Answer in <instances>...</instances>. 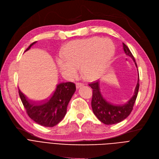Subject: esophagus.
I'll return each mask as SVG.
<instances>
[{"instance_id":"1","label":"esophagus","mask_w":159,"mask_h":159,"mask_svg":"<svg viewBox=\"0 0 159 159\" xmlns=\"http://www.w3.org/2000/svg\"><path fill=\"white\" fill-rule=\"evenodd\" d=\"M84 85V84H83V83H81V82H77L76 83V87L78 89L82 86Z\"/></svg>"}]
</instances>
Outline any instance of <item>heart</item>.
<instances>
[{
	"instance_id": "heart-1",
	"label": "heart",
	"mask_w": 159,
	"mask_h": 159,
	"mask_svg": "<svg viewBox=\"0 0 159 159\" xmlns=\"http://www.w3.org/2000/svg\"><path fill=\"white\" fill-rule=\"evenodd\" d=\"M115 46L109 39L93 37L74 41L63 48L57 63L61 71L70 78L81 72L89 80L100 77L115 54Z\"/></svg>"
}]
</instances>
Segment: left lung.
Wrapping results in <instances>:
<instances>
[{
    "mask_svg": "<svg viewBox=\"0 0 159 159\" xmlns=\"http://www.w3.org/2000/svg\"><path fill=\"white\" fill-rule=\"evenodd\" d=\"M123 48L125 54L133 59L136 66L137 67L134 56L129 48L124 43H123ZM89 85L93 89L91 106L95 116L105 124H115L125 119L130 115L133 109L139 89V75L138 83L134 89V95L124 104H114L105 100L100 92L99 80L90 83Z\"/></svg>",
    "mask_w": 159,
    "mask_h": 159,
    "instance_id": "left-lung-1",
    "label": "left lung"
}]
</instances>
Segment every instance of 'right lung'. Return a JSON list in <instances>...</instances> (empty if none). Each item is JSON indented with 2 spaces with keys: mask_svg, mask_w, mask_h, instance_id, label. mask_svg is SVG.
I'll list each match as a JSON object with an SVG mask.
<instances>
[{
  "mask_svg": "<svg viewBox=\"0 0 159 159\" xmlns=\"http://www.w3.org/2000/svg\"><path fill=\"white\" fill-rule=\"evenodd\" d=\"M32 43L26 50H28ZM76 87L72 82L61 83L57 85L54 92L45 100L35 102L29 100L19 89V94L29 117L44 127H54L59 124L66 113L67 105Z\"/></svg>",
  "mask_w": 159,
  "mask_h": 159,
  "instance_id": "obj_1",
  "label": "right lung"
}]
</instances>
